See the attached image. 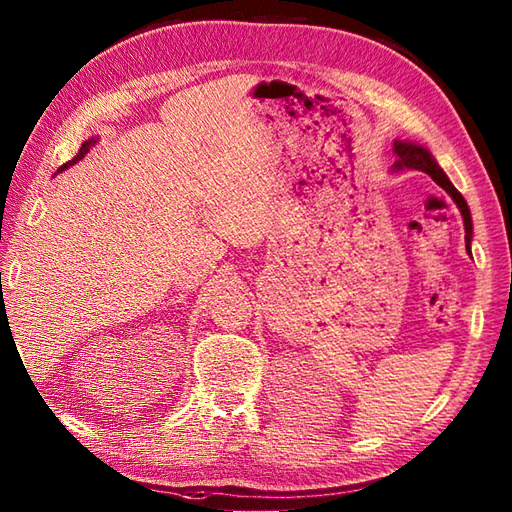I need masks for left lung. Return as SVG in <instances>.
Masks as SVG:
<instances>
[{"mask_svg":"<svg viewBox=\"0 0 512 512\" xmlns=\"http://www.w3.org/2000/svg\"><path fill=\"white\" fill-rule=\"evenodd\" d=\"M394 151H396V162H394V171H405V169H413V171H424L429 173L433 178V182L440 184V187L447 191L455 206H458L464 220V239H466V248L471 250V239H473V220H471V211L469 204L462 198V193L453 187L451 180L447 178V173L440 169V165L436 162V158L431 156V151L427 147H422L418 143H411V140H394Z\"/></svg>","mask_w":512,"mask_h":512,"instance_id":"obj_1","label":"left lung"}]
</instances>
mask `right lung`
Masks as SVG:
<instances>
[{"label":"right lung","instance_id":"add662e5","mask_svg":"<svg viewBox=\"0 0 512 512\" xmlns=\"http://www.w3.org/2000/svg\"><path fill=\"white\" fill-rule=\"evenodd\" d=\"M96 143H99V136H94V138H88V140H85V143H83V145H81V149H79V154H76V156H74L70 162H65V165H63V167H61L57 173H61V171H65V169H68V167H72L74 162H79V160H81L85 154H88L90 147H92V145H96Z\"/></svg>","mask_w":512,"mask_h":512}]
</instances>
